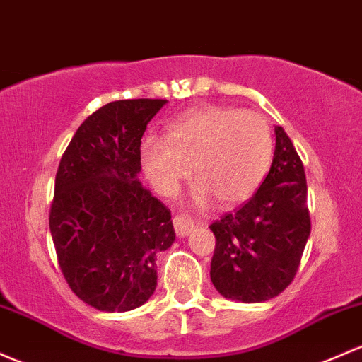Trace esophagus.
I'll use <instances>...</instances> for the list:
<instances>
[{"instance_id": "obj_1", "label": "esophagus", "mask_w": 362, "mask_h": 362, "mask_svg": "<svg viewBox=\"0 0 362 362\" xmlns=\"http://www.w3.org/2000/svg\"><path fill=\"white\" fill-rule=\"evenodd\" d=\"M173 226H175V233H177V237H187L190 232L194 230V221L187 220V218L184 216H175L173 218Z\"/></svg>"}]
</instances>
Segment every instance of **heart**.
<instances>
[{"instance_id":"obj_1","label":"heart","mask_w":362,"mask_h":362,"mask_svg":"<svg viewBox=\"0 0 362 362\" xmlns=\"http://www.w3.org/2000/svg\"><path fill=\"white\" fill-rule=\"evenodd\" d=\"M142 166L154 189L172 196L190 166L199 182L196 204L211 196L223 206L240 204L259 189L273 158V136L264 117L230 106L190 110L172 122L166 137L142 142Z\"/></svg>"}]
</instances>
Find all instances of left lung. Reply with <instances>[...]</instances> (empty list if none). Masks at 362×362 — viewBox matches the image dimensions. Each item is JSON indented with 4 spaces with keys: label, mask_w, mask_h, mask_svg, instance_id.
<instances>
[{
    "label": "left lung",
    "mask_w": 362,
    "mask_h": 362,
    "mask_svg": "<svg viewBox=\"0 0 362 362\" xmlns=\"http://www.w3.org/2000/svg\"><path fill=\"white\" fill-rule=\"evenodd\" d=\"M272 168L245 204L209 226L216 237L211 281L226 299L264 303L291 285L311 235L303 161L275 127Z\"/></svg>",
    "instance_id": "left-lung-1"
}]
</instances>
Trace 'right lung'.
<instances>
[{
  "instance_id": "add662e5",
  "label": "right lung",
  "mask_w": 362,
  "mask_h": 362,
  "mask_svg": "<svg viewBox=\"0 0 362 362\" xmlns=\"http://www.w3.org/2000/svg\"><path fill=\"white\" fill-rule=\"evenodd\" d=\"M166 99L101 106L59 161L49 230L71 292L99 311L125 313L156 291V256L175 242L170 209L142 187L141 139Z\"/></svg>"
}]
</instances>
